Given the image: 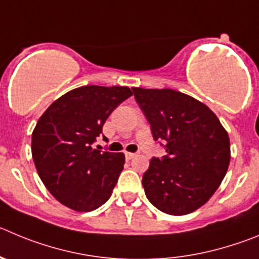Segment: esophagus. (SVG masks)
Wrapping results in <instances>:
<instances>
[{"mask_svg":"<svg viewBox=\"0 0 259 259\" xmlns=\"http://www.w3.org/2000/svg\"><path fill=\"white\" fill-rule=\"evenodd\" d=\"M124 155H125V159H132L135 155H136V153H128V151H127Z\"/></svg>","mask_w":259,"mask_h":259,"instance_id":"esophagus-1","label":"esophagus"}]
</instances>
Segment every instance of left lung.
<instances>
[{"instance_id": "left-lung-1", "label": "left lung", "mask_w": 259, "mask_h": 259, "mask_svg": "<svg viewBox=\"0 0 259 259\" xmlns=\"http://www.w3.org/2000/svg\"><path fill=\"white\" fill-rule=\"evenodd\" d=\"M132 91L154 140L165 149L164 156L151 158L142 176L146 198L167 214L194 212L209 200L227 172L226 130L207 105L189 95L169 89Z\"/></svg>"}]
</instances>
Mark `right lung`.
Wrapping results in <instances>:
<instances>
[{
  "instance_id": "add662e5",
  "label": "right lung",
  "mask_w": 259,
  "mask_h": 259,
  "mask_svg": "<svg viewBox=\"0 0 259 259\" xmlns=\"http://www.w3.org/2000/svg\"><path fill=\"white\" fill-rule=\"evenodd\" d=\"M132 96L128 87L83 86L47 108L32 135L39 179L56 200L77 212L101 207L123 170L124 154L92 148L111 111Z\"/></svg>"
}]
</instances>
